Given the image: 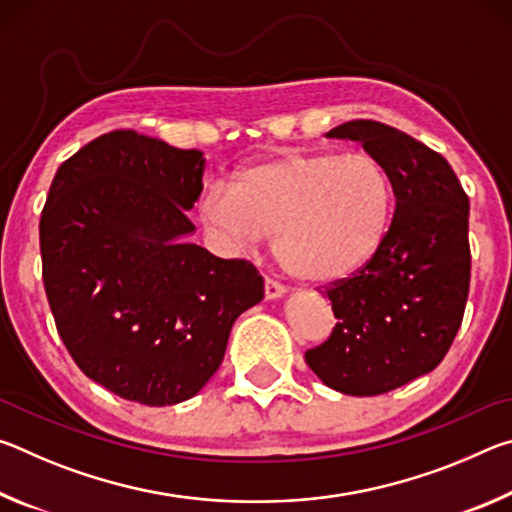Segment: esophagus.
Masks as SVG:
<instances>
[{"instance_id":"esophagus-1","label":"esophagus","mask_w":512,"mask_h":512,"mask_svg":"<svg viewBox=\"0 0 512 512\" xmlns=\"http://www.w3.org/2000/svg\"><path fill=\"white\" fill-rule=\"evenodd\" d=\"M284 291H287V289H284L280 282L273 280V277H266V282H264V296H266V300L282 298Z\"/></svg>"}]
</instances>
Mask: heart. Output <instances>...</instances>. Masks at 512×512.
Listing matches in <instances>:
<instances>
[{
	"mask_svg": "<svg viewBox=\"0 0 512 512\" xmlns=\"http://www.w3.org/2000/svg\"><path fill=\"white\" fill-rule=\"evenodd\" d=\"M393 183L370 153L284 151L212 189L201 214L235 244L275 235L284 271L314 284L348 280L384 246Z\"/></svg>",
	"mask_w": 512,
	"mask_h": 512,
	"instance_id": "1",
	"label": "heart"
}]
</instances>
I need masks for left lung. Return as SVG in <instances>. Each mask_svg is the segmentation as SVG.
<instances>
[{"mask_svg": "<svg viewBox=\"0 0 512 512\" xmlns=\"http://www.w3.org/2000/svg\"><path fill=\"white\" fill-rule=\"evenodd\" d=\"M327 137L361 142L384 164L395 214L379 253L325 287L336 325L305 361L334 391L381 395L427 375L452 348L470 291V201L443 155L393 126L354 119Z\"/></svg>", "mask_w": 512, "mask_h": 512, "instance_id": "left-lung-1", "label": "left lung"}]
</instances>
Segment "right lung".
I'll return each mask as SVG.
<instances>
[{
	"label": "right lung",
	"mask_w": 512,
	"mask_h": 512,
	"mask_svg": "<svg viewBox=\"0 0 512 512\" xmlns=\"http://www.w3.org/2000/svg\"><path fill=\"white\" fill-rule=\"evenodd\" d=\"M203 153L112 131L60 164L40 216L42 280L85 375L146 406L194 397L219 370L239 314L264 298L246 259L183 237Z\"/></svg>",
	"instance_id": "1"
}]
</instances>
